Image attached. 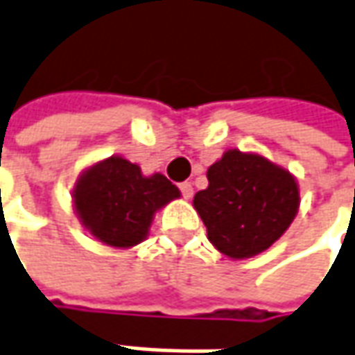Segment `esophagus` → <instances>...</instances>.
<instances>
[{
	"label": "esophagus",
	"mask_w": 355,
	"mask_h": 355,
	"mask_svg": "<svg viewBox=\"0 0 355 355\" xmlns=\"http://www.w3.org/2000/svg\"><path fill=\"white\" fill-rule=\"evenodd\" d=\"M178 189H180L182 196H184L187 200L192 198V192H194V190H192V184H190V182H180V187H178Z\"/></svg>",
	"instance_id": "esophagus-1"
}]
</instances>
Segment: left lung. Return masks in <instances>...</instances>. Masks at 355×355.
<instances>
[{"label":"left lung","mask_w":355,"mask_h":355,"mask_svg":"<svg viewBox=\"0 0 355 355\" xmlns=\"http://www.w3.org/2000/svg\"><path fill=\"white\" fill-rule=\"evenodd\" d=\"M206 177L208 189L192 204L210 243L232 259L269 250L299 212L297 178L263 155L227 149Z\"/></svg>","instance_id":"1"}]
</instances>
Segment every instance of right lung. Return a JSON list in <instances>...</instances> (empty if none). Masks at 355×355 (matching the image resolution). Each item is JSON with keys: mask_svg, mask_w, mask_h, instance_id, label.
<instances>
[{"mask_svg": "<svg viewBox=\"0 0 355 355\" xmlns=\"http://www.w3.org/2000/svg\"><path fill=\"white\" fill-rule=\"evenodd\" d=\"M175 198H180V190L165 175L145 177L139 165L119 155L88 166L72 190L82 226L117 250L133 248L147 238L155 214Z\"/></svg>", "mask_w": 355, "mask_h": 355, "instance_id": "add662e5", "label": "right lung"}]
</instances>
